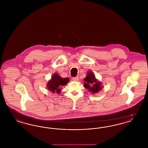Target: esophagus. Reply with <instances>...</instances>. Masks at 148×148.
Masks as SVG:
<instances>
[{"label":"esophagus","instance_id":"obj_1","mask_svg":"<svg viewBox=\"0 0 148 148\" xmlns=\"http://www.w3.org/2000/svg\"><path fill=\"white\" fill-rule=\"evenodd\" d=\"M74 82H77L79 80V77H73L72 78Z\"/></svg>","mask_w":148,"mask_h":148}]
</instances>
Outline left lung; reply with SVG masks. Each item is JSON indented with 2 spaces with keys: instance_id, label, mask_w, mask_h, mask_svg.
Wrapping results in <instances>:
<instances>
[{
  "instance_id": "8db88e82",
  "label": "left lung",
  "mask_w": 148,
  "mask_h": 148,
  "mask_svg": "<svg viewBox=\"0 0 148 148\" xmlns=\"http://www.w3.org/2000/svg\"><path fill=\"white\" fill-rule=\"evenodd\" d=\"M84 86L92 94L98 92L104 88L101 86L102 83L98 80L91 71H89L87 73V75L84 79Z\"/></svg>"
}]
</instances>
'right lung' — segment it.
Segmentation results:
<instances>
[{
	"label": "right lung",
	"mask_w": 148,
	"mask_h": 148,
	"mask_svg": "<svg viewBox=\"0 0 148 148\" xmlns=\"http://www.w3.org/2000/svg\"><path fill=\"white\" fill-rule=\"evenodd\" d=\"M70 79L68 77L63 78L58 74L54 73L51 77V79L48 82L47 87L48 89L53 92L60 94L61 92V87L67 84Z\"/></svg>",
	"instance_id": "obj_1"
}]
</instances>
